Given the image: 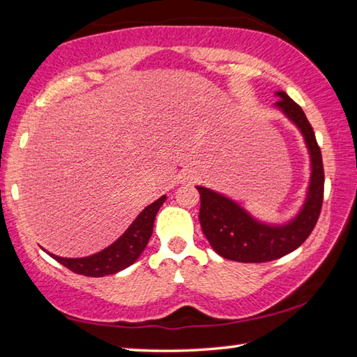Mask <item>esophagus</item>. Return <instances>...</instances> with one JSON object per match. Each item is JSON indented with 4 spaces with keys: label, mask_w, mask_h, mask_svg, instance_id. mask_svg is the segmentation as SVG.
Returning <instances> with one entry per match:
<instances>
[{
    "label": "esophagus",
    "mask_w": 357,
    "mask_h": 357,
    "mask_svg": "<svg viewBox=\"0 0 357 357\" xmlns=\"http://www.w3.org/2000/svg\"><path fill=\"white\" fill-rule=\"evenodd\" d=\"M195 179L197 176L193 173H184L183 176H181V183H193Z\"/></svg>",
    "instance_id": "esophagus-1"
}]
</instances>
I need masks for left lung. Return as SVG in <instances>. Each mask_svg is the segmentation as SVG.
I'll use <instances>...</instances> for the list:
<instances>
[{"mask_svg":"<svg viewBox=\"0 0 357 357\" xmlns=\"http://www.w3.org/2000/svg\"><path fill=\"white\" fill-rule=\"evenodd\" d=\"M275 107L298 126L305 138L312 159V178L301 213L282 227H271L253 219L238 203L220 193L198 187L200 219L204 236L220 257L239 263H266L293 252L310 236L323 206L324 168L321 149L305 113L287 93H277Z\"/></svg>","mask_w":357,"mask_h":357,"instance_id":"obj_1","label":"left lung"}]
</instances>
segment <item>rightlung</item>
<instances>
[{
	"instance_id": "1",
	"label": "right lung",
	"mask_w": 357,
	"mask_h": 357,
	"mask_svg": "<svg viewBox=\"0 0 357 357\" xmlns=\"http://www.w3.org/2000/svg\"><path fill=\"white\" fill-rule=\"evenodd\" d=\"M165 198V195L160 197L159 200L144 208L132 222V225L126 229L123 236L96 255L84 258H63L50 253V257L70 269L72 273L86 277H104L129 268L132 263L137 261V258L142 255L146 247L151 234H153L155 214L164 204Z\"/></svg>"
}]
</instances>
